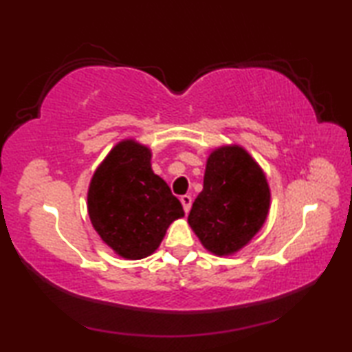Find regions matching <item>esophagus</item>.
<instances>
[{
    "instance_id": "34e87169",
    "label": "esophagus",
    "mask_w": 352,
    "mask_h": 352,
    "mask_svg": "<svg viewBox=\"0 0 352 352\" xmlns=\"http://www.w3.org/2000/svg\"><path fill=\"white\" fill-rule=\"evenodd\" d=\"M180 201H182V205H183L184 212H189L190 205H192V197H190V195H188V194H184V195H182V197H180Z\"/></svg>"
}]
</instances>
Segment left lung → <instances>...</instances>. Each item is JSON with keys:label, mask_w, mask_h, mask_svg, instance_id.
Returning <instances> with one entry per match:
<instances>
[{"label": "left lung", "mask_w": 352, "mask_h": 352, "mask_svg": "<svg viewBox=\"0 0 352 352\" xmlns=\"http://www.w3.org/2000/svg\"><path fill=\"white\" fill-rule=\"evenodd\" d=\"M269 206L264 172L242 147L226 146L208 158L204 190L192 204L188 222L206 250L230 254L258 233Z\"/></svg>", "instance_id": "8db88e82"}]
</instances>
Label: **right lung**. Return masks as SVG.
<instances>
[{
    "label": "right lung",
    "instance_id": "right-lung-1",
    "mask_svg": "<svg viewBox=\"0 0 352 352\" xmlns=\"http://www.w3.org/2000/svg\"><path fill=\"white\" fill-rule=\"evenodd\" d=\"M88 214L107 245L122 258L141 259L158 248L168 226L184 211L163 178L153 174L151 151L127 140L94 172Z\"/></svg>",
    "mask_w": 352,
    "mask_h": 352
}]
</instances>
